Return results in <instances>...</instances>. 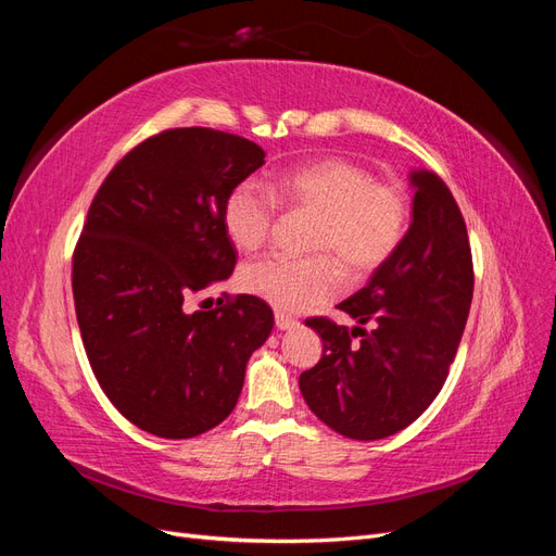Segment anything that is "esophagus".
<instances>
[{"instance_id": "obj_1", "label": "esophagus", "mask_w": 556, "mask_h": 556, "mask_svg": "<svg viewBox=\"0 0 556 556\" xmlns=\"http://www.w3.org/2000/svg\"><path fill=\"white\" fill-rule=\"evenodd\" d=\"M276 327L280 331H290V329H296L299 327V319L290 317V315H282V313H276Z\"/></svg>"}]
</instances>
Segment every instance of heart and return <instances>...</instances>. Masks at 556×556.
<instances>
[{
    "label": "heart",
    "instance_id": "heart-1",
    "mask_svg": "<svg viewBox=\"0 0 556 556\" xmlns=\"http://www.w3.org/2000/svg\"><path fill=\"white\" fill-rule=\"evenodd\" d=\"M268 198L255 182H239L223 204L227 239L243 252L266 243L276 206L313 213L311 255L304 260L266 257L241 268L239 285L280 313H301L325 304L339 290V264L348 276H368L390 260L406 237L410 208L396 182H378L362 164L323 157L268 180Z\"/></svg>",
    "mask_w": 556,
    "mask_h": 556
}]
</instances>
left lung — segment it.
I'll list each match as a JSON object with an SVG mask.
<instances>
[{
    "label": "left lung",
    "mask_w": 556,
    "mask_h": 556,
    "mask_svg": "<svg viewBox=\"0 0 556 556\" xmlns=\"http://www.w3.org/2000/svg\"><path fill=\"white\" fill-rule=\"evenodd\" d=\"M410 185L413 220L399 250L366 288L339 304L357 327L306 319L325 352L299 376V390L345 439H387L429 408L457 355L473 299V260L457 201L433 172H413Z\"/></svg>",
    "instance_id": "obj_1"
}]
</instances>
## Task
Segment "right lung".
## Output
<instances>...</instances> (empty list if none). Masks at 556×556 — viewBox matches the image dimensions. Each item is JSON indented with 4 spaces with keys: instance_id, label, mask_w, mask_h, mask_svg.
Returning <instances> with one entry per match:
<instances>
[{
    "instance_id": "add662e5",
    "label": "right lung",
    "mask_w": 556,
    "mask_h": 556,
    "mask_svg": "<svg viewBox=\"0 0 556 556\" xmlns=\"http://www.w3.org/2000/svg\"><path fill=\"white\" fill-rule=\"evenodd\" d=\"M262 164L264 150L237 134L166 129L113 166L83 225L72 268L83 345L113 406L160 439L220 425L274 329V311L250 294L188 311L231 276L223 204Z\"/></svg>"
}]
</instances>
